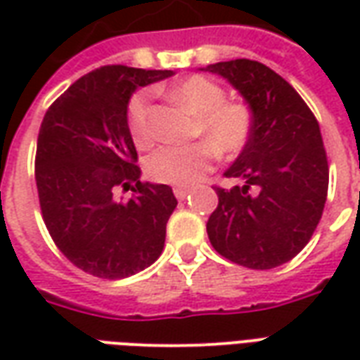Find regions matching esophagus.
I'll list each match as a JSON object with an SVG mask.
<instances>
[{
    "instance_id": "obj_1",
    "label": "esophagus",
    "mask_w": 360,
    "mask_h": 360,
    "mask_svg": "<svg viewBox=\"0 0 360 360\" xmlns=\"http://www.w3.org/2000/svg\"><path fill=\"white\" fill-rule=\"evenodd\" d=\"M188 193H191V191H188V188H185V187H175V188H173V195L177 196L179 200H185V198L188 196Z\"/></svg>"
}]
</instances>
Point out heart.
<instances>
[{
  "instance_id": "1",
  "label": "heart",
  "mask_w": 360,
  "mask_h": 360,
  "mask_svg": "<svg viewBox=\"0 0 360 360\" xmlns=\"http://www.w3.org/2000/svg\"><path fill=\"white\" fill-rule=\"evenodd\" d=\"M173 100L198 115L196 134L206 142L187 146H164L146 160V173L152 181L191 187L214 167L216 158H233L249 144L255 115L247 102L227 100L224 86L204 75H193L173 84ZM152 94L139 90L127 105V127L139 148H148L154 142L150 121Z\"/></svg>"
}]
</instances>
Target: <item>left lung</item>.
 I'll use <instances>...</instances> for the list:
<instances>
[{
    "label": "left lung",
    "instance_id": "8db88e82",
    "mask_svg": "<svg viewBox=\"0 0 360 360\" xmlns=\"http://www.w3.org/2000/svg\"><path fill=\"white\" fill-rule=\"evenodd\" d=\"M204 71L227 79L255 115L249 144L224 173L241 185L216 187L208 239L221 257L245 268L285 264L310 241L328 196L330 172L316 117L264 63L233 59Z\"/></svg>",
    "mask_w": 360,
    "mask_h": 360
}]
</instances>
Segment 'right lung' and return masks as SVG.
<instances>
[{"instance_id": "1", "label": "right lung", "mask_w": 360, "mask_h": 360, "mask_svg": "<svg viewBox=\"0 0 360 360\" xmlns=\"http://www.w3.org/2000/svg\"><path fill=\"white\" fill-rule=\"evenodd\" d=\"M172 75L100 67L73 82L44 115L34 164L44 224L58 249L96 278H129L164 250L177 198L167 185L141 183L127 105L139 86ZM119 186L134 196L117 199Z\"/></svg>"}]
</instances>
